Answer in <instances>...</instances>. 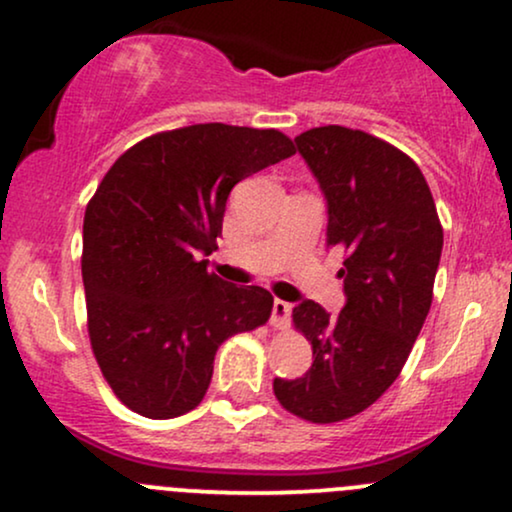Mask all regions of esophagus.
Instances as JSON below:
<instances>
[{"instance_id":"1","label":"esophagus","mask_w":512,"mask_h":512,"mask_svg":"<svg viewBox=\"0 0 512 512\" xmlns=\"http://www.w3.org/2000/svg\"><path fill=\"white\" fill-rule=\"evenodd\" d=\"M291 310H293L291 303L279 301V298H276L274 305H272V325L276 327V330H284V327H289Z\"/></svg>"}]
</instances>
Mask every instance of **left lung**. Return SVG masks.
Segmentation results:
<instances>
[{
  "label": "left lung",
  "instance_id": "left-lung-1",
  "mask_svg": "<svg viewBox=\"0 0 512 512\" xmlns=\"http://www.w3.org/2000/svg\"><path fill=\"white\" fill-rule=\"evenodd\" d=\"M298 154L327 204V248L346 252V303L330 315L301 301L293 322L313 344L303 378H274V395L315 424L368 409L397 380L431 310L443 228L419 166L361 129L315 127Z\"/></svg>",
  "mask_w": 512,
  "mask_h": 512
}]
</instances>
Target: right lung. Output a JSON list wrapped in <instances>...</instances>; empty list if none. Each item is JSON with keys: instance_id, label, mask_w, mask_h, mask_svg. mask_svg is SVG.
<instances>
[{"instance_id": "obj_1", "label": "right lung", "mask_w": 512, "mask_h": 512, "mask_svg": "<svg viewBox=\"0 0 512 512\" xmlns=\"http://www.w3.org/2000/svg\"><path fill=\"white\" fill-rule=\"evenodd\" d=\"M296 154L276 129L221 122L154 134L105 173L84 216L88 337L122 404L149 419L195 409L221 342L272 315V293L209 274L233 187Z\"/></svg>"}]
</instances>
